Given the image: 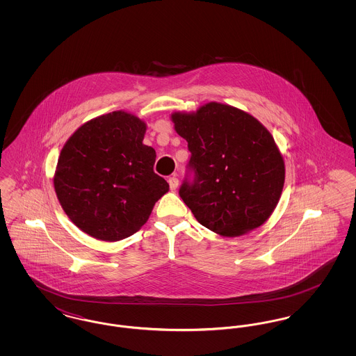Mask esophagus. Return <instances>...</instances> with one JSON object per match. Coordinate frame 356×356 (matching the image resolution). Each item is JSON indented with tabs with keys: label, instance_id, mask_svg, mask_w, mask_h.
Segmentation results:
<instances>
[{
	"label": "esophagus",
	"instance_id": "1",
	"mask_svg": "<svg viewBox=\"0 0 356 356\" xmlns=\"http://www.w3.org/2000/svg\"><path fill=\"white\" fill-rule=\"evenodd\" d=\"M168 183H170V189H172V191H176L177 186H179V179H177L176 176H172V177H170Z\"/></svg>",
	"mask_w": 356,
	"mask_h": 356
}]
</instances>
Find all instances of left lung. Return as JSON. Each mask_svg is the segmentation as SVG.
Instances as JSON below:
<instances>
[{"label": "left lung", "instance_id": "1", "mask_svg": "<svg viewBox=\"0 0 356 356\" xmlns=\"http://www.w3.org/2000/svg\"><path fill=\"white\" fill-rule=\"evenodd\" d=\"M191 160L179 195L205 228L240 236L271 216L284 186V161L254 116L219 102L172 115Z\"/></svg>", "mask_w": 356, "mask_h": 356}]
</instances>
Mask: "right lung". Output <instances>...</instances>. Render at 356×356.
<instances>
[{"label":"right lung","instance_id":"1","mask_svg":"<svg viewBox=\"0 0 356 356\" xmlns=\"http://www.w3.org/2000/svg\"><path fill=\"white\" fill-rule=\"evenodd\" d=\"M145 129L144 121L118 111L85 122L61 149L56 195L89 236L118 241L134 235L168 192L153 170L154 149L143 144Z\"/></svg>","mask_w":356,"mask_h":356}]
</instances>
